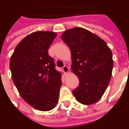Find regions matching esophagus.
<instances>
[{
	"label": "esophagus",
	"mask_w": 129,
	"mask_h": 129,
	"mask_svg": "<svg viewBox=\"0 0 129 129\" xmlns=\"http://www.w3.org/2000/svg\"><path fill=\"white\" fill-rule=\"evenodd\" d=\"M62 69H63V72H64L65 73H68L69 72V68L67 66H64Z\"/></svg>",
	"instance_id": "esophagus-1"
}]
</instances>
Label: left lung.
<instances>
[{"instance_id": "8db88e82", "label": "left lung", "mask_w": 129, "mask_h": 129, "mask_svg": "<svg viewBox=\"0 0 129 129\" xmlns=\"http://www.w3.org/2000/svg\"><path fill=\"white\" fill-rule=\"evenodd\" d=\"M61 39L71 49V69L80 81L79 86L73 91L74 96L84 105L97 102L111 78V50L103 40L80 27L64 31Z\"/></svg>"}]
</instances>
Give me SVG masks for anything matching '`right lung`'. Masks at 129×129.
<instances>
[{"mask_svg": "<svg viewBox=\"0 0 129 129\" xmlns=\"http://www.w3.org/2000/svg\"><path fill=\"white\" fill-rule=\"evenodd\" d=\"M56 33L36 31L18 44L10 58L12 77L22 99L40 111H49L58 101L61 74L48 49Z\"/></svg>", "mask_w": 129, "mask_h": 129, "instance_id": "right-lung-1", "label": "right lung"}]
</instances>
